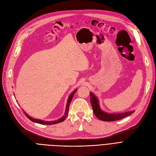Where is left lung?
Listing matches in <instances>:
<instances>
[{"label": "left lung", "mask_w": 156, "mask_h": 156, "mask_svg": "<svg viewBox=\"0 0 156 156\" xmlns=\"http://www.w3.org/2000/svg\"><path fill=\"white\" fill-rule=\"evenodd\" d=\"M90 102L92 107L93 109V111L95 114V115L97 118L104 121H114L121 119L125 117H127L131 114H133L135 111H129L121 113H109L105 111H104L101 109L99 100L95 95H94L92 92H90Z\"/></svg>", "instance_id": "obj_1"}]
</instances>
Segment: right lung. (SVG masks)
<instances>
[{"label": "right lung", "mask_w": 156, "mask_h": 156, "mask_svg": "<svg viewBox=\"0 0 156 156\" xmlns=\"http://www.w3.org/2000/svg\"><path fill=\"white\" fill-rule=\"evenodd\" d=\"M78 89H75V90H74L73 92L71 93L70 95L69 96L68 99V101H67V104H66V110H65V112H64V115L60 118L59 119H57V120H54V121H44V120H42V119H35V118H32L31 116H29L28 114L24 111L23 109V111L24 112V114H25V116L30 119L31 120V121L34 122H37V123H38V124H42V125H55V124H57L59 123V122H62L63 121H64V119H66V118L68 115V113H69V105H70V103H71V101L73 99V97L74 96V94H75L76 93V92L77 91Z\"/></svg>", "instance_id": "1"}]
</instances>
